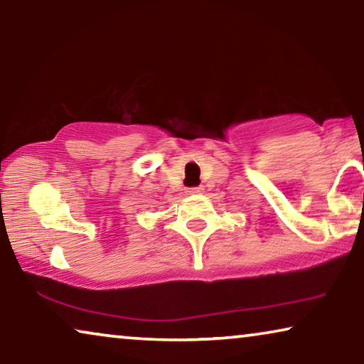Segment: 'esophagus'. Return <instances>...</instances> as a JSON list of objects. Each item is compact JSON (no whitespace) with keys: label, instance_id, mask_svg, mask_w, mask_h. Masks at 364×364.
Returning a JSON list of instances; mask_svg holds the SVG:
<instances>
[{"label":"esophagus","instance_id":"esophagus-1","mask_svg":"<svg viewBox=\"0 0 364 364\" xmlns=\"http://www.w3.org/2000/svg\"><path fill=\"white\" fill-rule=\"evenodd\" d=\"M203 186H193V188H188V194H200L203 193Z\"/></svg>","mask_w":364,"mask_h":364}]
</instances>
